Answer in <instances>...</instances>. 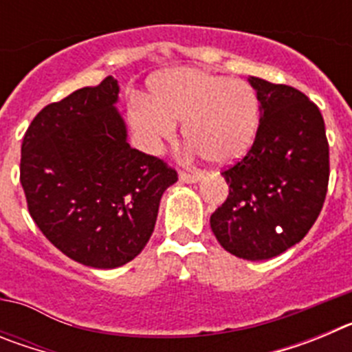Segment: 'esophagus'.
Returning a JSON list of instances; mask_svg holds the SVG:
<instances>
[{"label": "esophagus", "mask_w": 352, "mask_h": 352, "mask_svg": "<svg viewBox=\"0 0 352 352\" xmlns=\"http://www.w3.org/2000/svg\"><path fill=\"white\" fill-rule=\"evenodd\" d=\"M201 178L203 176L197 173H179V182L183 183H197Z\"/></svg>", "instance_id": "1"}]
</instances>
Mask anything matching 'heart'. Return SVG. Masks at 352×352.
<instances>
[{"label": "heart", "mask_w": 352, "mask_h": 352, "mask_svg": "<svg viewBox=\"0 0 352 352\" xmlns=\"http://www.w3.org/2000/svg\"><path fill=\"white\" fill-rule=\"evenodd\" d=\"M130 123L148 149L183 138L208 162L227 166L243 157L256 139L259 100L250 84L199 68H173L151 80L148 98H133Z\"/></svg>", "instance_id": "obj_1"}]
</instances>
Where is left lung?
I'll return each instance as SVG.
<instances>
[{
    "instance_id": "8db88e82",
    "label": "left lung",
    "mask_w": 352,
    "mask_h": 352,
    "mask_svg": "<svg viewBox=\"0 0 352 352\" xmlns=\"http://www.w3.org/2000/svg\"><path fill=\"white\" fill-rule=\"evenodd\" d=\"M261 120L256 141L222 170L226 203L211 214V231L232 256L264 261L300 243L324 204L329 146L324 120L300 89L248 77Z\"/></svg>"
}]
</instances>
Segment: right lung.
Returning <instances> with one entry per match:
<instances>
[{
    "label": "right lung",
    "mask_w": 352,
    "mask_h": 352,
    "mask_svg": "<svg viewBox=\"0 0 352 352\" xmlns=\"http://www.w3.org/2000/svg\"><path fill=\"white\" fill-rule=\"evenodd\" d=\"M114 77L49 104L28 126L21 185L31 219L67 257L111 270L153 234L162 194L178 182L164 160L130 148Z\"/></svg>",
    "instance_id": "obj_1"
}]
</instances>
